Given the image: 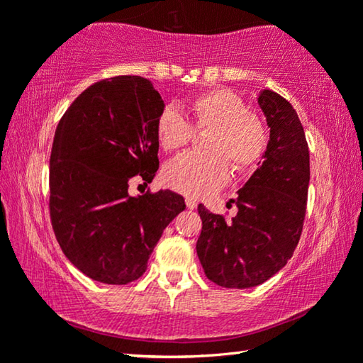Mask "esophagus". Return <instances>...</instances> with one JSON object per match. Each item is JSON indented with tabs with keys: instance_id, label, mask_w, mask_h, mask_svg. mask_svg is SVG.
I'll return each mask as SVG.
<instances>
[{
	"instance_id": "34e87169",
	"label": "esophagus",
	"mask_w": 363,
	"mask_h": 363,
	"mask_svg": "<svg viewBox=\"0 0 363 363\" xmlns=\"http://www.w3.org/2000/svg\"><path fill=\"white\" fill-rule=\"evenodd\" d=\"M186 205H187L189 210H195V208H196V200H194V199H190V196H187V199H186Z\"/></svg>"
}]
</instances>
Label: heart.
I'll return each mask as SVG.
<instances>
[{
    "instance_id": "obj_1",
    "label": "heart",
    "mask_w": 363,
    "mask_h": 363,
    "mask_svg": "<svg viewBox=\"0 0 363 363\" xmlns=\"http://www.w3.org/2000/svg\"><path fill=\"white\" fill-rule=\"evenodd\" d=\"M189 121L174 107L158 115L155 131L164 152H176L190 143L194 130H206V153L186 152L164 167L163 181L169 189L194 199H203L225 186L230 167L250 173L267 149L269 131L259 113L248 110L243 97L225 88L196 94L189 102Z\"/></svg>"
}]
</instances>
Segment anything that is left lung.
Instances as JSON below:
<instances>
[{"label": "left lung", "instance_id": "1", "mask_svg": "<svg viewBox=\"0 0 363 363\" xmlns=\"http://www.w3.org/2000/svg\"><path fill=\"white\" fill-rule=\"evenodd\" d=\"M259 106L270 128L264 162L238 196L227 220L199 205L196 255L205 275L224 288L256 286L277 274L298 247L306 218L311 168L303 125L291 104L262 91Z\"/></svg>", "mask_w": 363, "mask_h": 363}]
</instances>
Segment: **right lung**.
Masks as SVG:
<instances>
[{
    "label": "right lung",
    "mask_w": 363,
    "mask_h": 363,
    "mask_svg": "<svg viewBox=\"0 0 363 363\" xmlns=\"http://www.w3.org/2000/svg\"><path fill=\"white\" fill-rule=\"evenodd\" d=\"M164 102L149 79L121 75L84 89L60 118L49 160V214L64 255L89 279L125 285L147 261L184 199L131 196L158 169L157 118Z\"/></svg>",
    "instance_id": "add662e5"
}]
</instances>
